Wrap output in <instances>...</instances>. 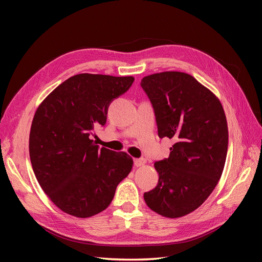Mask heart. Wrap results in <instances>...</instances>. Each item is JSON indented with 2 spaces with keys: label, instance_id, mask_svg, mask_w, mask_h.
I'll return each mask as SVG.
<instances>
[{
  "label": "heart",
  "instance_id": "obj_1",
  "mask_svg": "<svg viewBox=\"0 0 262 262\" xmlns=\"http://www.w3.org/2000/svg\"><path fill=\"white\" fill-rule=\"evenodd\" d=\"M146 108H150V104H149V102H143V104H142L141 105V107H140V116H144L146 113Z\"/></svg>",
  "mask_w": 262,
  "mask_h": 262
}]
</instances>
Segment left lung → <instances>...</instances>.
Returning <instances> with one entry per match:
<instances>
[{"mask_svg":"<svg viewBox=\"0 0 262 262\" xmlns=\"http://www.w3.org/2000/svg\"><path fill=\"white\" fill-rule=\"evenodd\" d=\"M133 81L77 74L37 109L29 134L31 166L45 193L70 215L84 219L106 210L132 169V158L121 147L113 148V142L92 137L91 131L95 123L106 124L109 105Z\"/></svg>","mask_w":262,"mask_h":262,"instance_id":"1","label":"left lung"}]
</instances>
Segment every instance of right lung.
I'll list each match as a JSON object with an SVG mask.
<instances>
[{
	"label": "right lung",
	"mask_w": 262,
	"mask_h": 262,
	"mask_svg": "<svg viewBox=\"0 0 262 262\" xmlns=\"http://www.w3.org/2000/svg\"><path fill=\"white\" fill-rule=\"evenodd\" d=\"M141 86L153 105L158 137L172 139L168 158L154 164L160 177L144 200L163 216H184L208 199L223 172L228 146L224 110L187 73L148 75Z\"/></svg>",
	"instance_id": "obj_1"
}]
</instances>
